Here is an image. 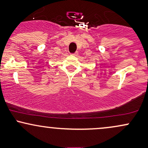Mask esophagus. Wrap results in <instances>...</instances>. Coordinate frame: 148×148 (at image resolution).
Returning a JSON list of instances; mask_svg holds the SVG:
<instances>
[{
  "instance_id": "1",
  "label": "esophagus",
  "mask_w": 148,
  "mask_h": 148,
  "mask_svg": "<svg viewBox=\"0 0 148 148\" xmlns=\"http://www.w3.org/2000/svg\"><path fill=\"white\" fill-rule=\"evenodd\" d=\"M73 55H74V56H77V55H78V52H76V53H74L73 54Z\"/></svg>"
}]
</instances>
